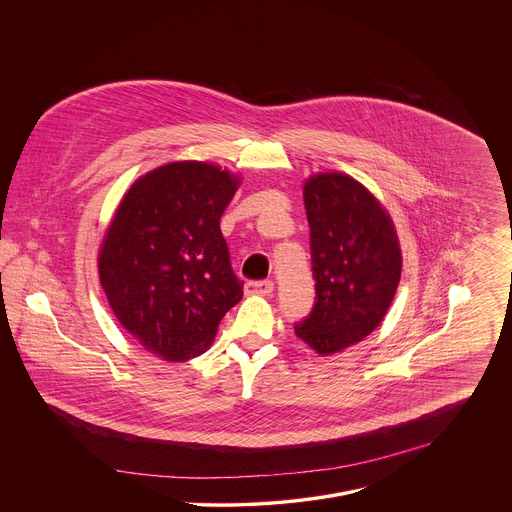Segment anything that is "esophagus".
<instances>
[{"label":"esophagus","instance_id":"1","mask_svg":"<svg viewBox=\"0 0 512 512\" xmlns=\"http://www.w3.org/2000/svg\"><path fill=\"white\" fill-rule=\"evenodd\" d=\"M244 289H246L248 295H270L274 291V281H270V279L248 281Z\"/></svg>","mask_w":512,"mask_h":512}]
</instances>
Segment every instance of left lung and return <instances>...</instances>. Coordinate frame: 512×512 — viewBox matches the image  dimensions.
<instances>
[{
  "instance_id": "obj_1",
  "label": "left lung",
  "mask_w": 512,
  "mask_h": 512,
  "mask_svg": "<svg viewBox=\"0 0 512 512\" xmlns=\"http://www.w3.org/2000/svg\"><path fill=\"white\" fill-rule=\"evenodd\" d=\"M315 303L295 334L319 354L340 352L383 321L401 278L389 215L346 174H319L305 189Z\"/></svg>"
}]
</instances>
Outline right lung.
<instances>
[{
	"mask_svg": "<svg viewBox=\"0 0 512 512\" xmlns=\"http://www.w3.org/2000/svg\"><path fill=\"white\" fill-rule=\"evenodd\" d=\"M238 180L205 162H174L123 197L99 254L109 305L144 350L182 362L213 342L242 299L219 221Z\"/></svg>",
	"mask_w": 512,
	"mask_h": 512,
	"instance_id": "obj_1",
	"label": "right lung"
}]
</instances>
